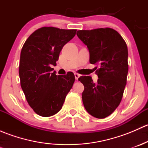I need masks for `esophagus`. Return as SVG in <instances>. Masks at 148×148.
I'll list each match as a JSON object with an SVG mask.
<instances>
[{
	"label": "esophagus",
	"instance_id": "obj_1",
	"mask_svg": "<svg viewBox=\"0 0 148 148\" xmlns=\"http://www.w3.org/2000/svg\"><path fill=\"white\" fill-rule=\"evenodd\" d=\"M74 77H75L76 80H78V79L79 78V77H80V74H77V73H75V74H74Z\"/></svg>",
	"mask_w": 148,
	"mask_h": 148
}]
</instances>
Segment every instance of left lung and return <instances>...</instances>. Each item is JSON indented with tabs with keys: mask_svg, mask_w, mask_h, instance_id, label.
Wrapping results in <instances>:
<instances>
[{
	"mask_svg": "<svg viewBox=\"0 0 148 148\" xmlns=\"http://www.w3.org/2000/svg\"><path fill=\"white\" fill-rule=\"evenodd\" d=\"M77 35L87 46L89 62L99 66L97 82L89 76L79 78L84 86V106L93 117L105 118L116 110L123 96L128 73L127 46L112 28L80 30Z\"/></svg>",
	"mask_w": 148,
	"mask_h": 148,
	"instance_id": "left-lung-1",
	"label": "left lung"
}]
</instances>
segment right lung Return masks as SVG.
<instances>
[{
  "label": "right lung",
  "instance_id": "obj_1",
  "mask_svg": "<svg viewBox=\"0 0 148 148\" xmlns=\"http://www.w3.org/2000/svg\"><path fill=\"white\" fill-rule=\"evenodd\" d=\"M77 30L42 27L34 31L21 52L19 77L26 100L37 114L50 117L62 109L75 80L74 74L56 75V65L63 46Z\"/></svg>",
  "mask_w": 148,
  "mask_h": 148
}]
</instances>
